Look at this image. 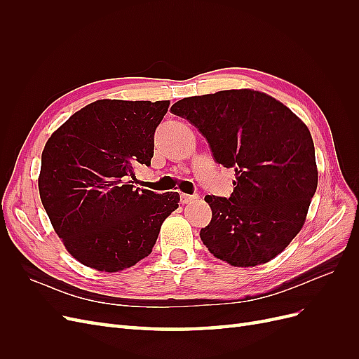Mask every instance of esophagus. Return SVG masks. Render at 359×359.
I'll list each match as a JSON object with an SVG mask.
<instances>
[{"label": "esophagus", "instance_id": "esophagus-1", "mask_svg": "<svg viewBox=\"0 0 359 359\" xmlns=\"http://www.w3.org/2000/svg\"><path fill=\"white\" fill-rule=\"evenodd\" d=\"M199 196L198 194H181V202L182 203H191L194 201H198Z\"/></svg>", "mask_w": 359, "mask_h": 359}]
</instances>
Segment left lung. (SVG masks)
Listing matches in <instances>:
<instances>
[{"instance_id": "left-lung-1", "label": "left lung", "mask_w": 359, "mask_h": 359, "mask_svg": "<svg viewBox=\"0 0 359 359\" xmlns=\"http://www.w3.org/2000/svg\"><path fill=\"white\" fill-rule=\"evenodd\" d=\"M208 142L214 160L235 170L229 198L205 196L212 211L201 240L233 266L276 257L306 222L318 189V168L307 126L265 93L227 90L172 104Z\"/></svg>"}]
</instances>
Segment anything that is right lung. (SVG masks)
<instances>
[{"label": "right lung", "instance_id": "obj_1", "mask_svg": "<svg viewBox=\"0 0 359 359\" xmlns=\"http://www.w3.org/2000/svg\"><path fill=\"white\" fill-rule=\"evenodd\" d=\"M169 100H97L73 114L41 153L39 191L49 220L81 264L116 273L147 257L180 194L133 186L151 165Z\"/></svg>", "mask_w": 359, "mask_h": 359}]
</instances>
